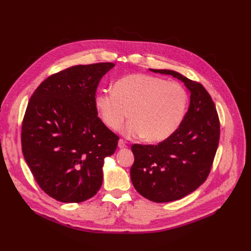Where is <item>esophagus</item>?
<instances>
[{
    "instance_id": "esophagus-1",
    "label": "esophagus",
    "mask_w": 251,
    "mask_h": 251,
    "mask_svg": "<svg viewBox=\"0 0 251 251\" xmlns=\"http://www.w3.org/2000/svg\"><path fill=\"white\" fill-rule=\"evenodd\" d=\"M126 147H127L126 143L124 140H119L118 141V148H126Z\"/></svg>"
}]
</instances>
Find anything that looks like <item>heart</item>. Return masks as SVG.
<instances>
[{
    "mask_svg": "<svg viewBox=\"0 0 251 251\" xmlns=\"http://www.w3.org/2000/svg\"><path fill=\"white\" fill-rule=\"evenodd\" d=\"M112 90L95 95V108L111 129L122 126L128 111L130 121L122 128L127 138L163 142L176 133L187 113L189 95L178 82L134 74L116 80Z\"/></svg>",
    "mask_w": 251,
    "mask_h": 251,
    "instance_id": "heart-1",
    "label": "heart"
}]
</instances>
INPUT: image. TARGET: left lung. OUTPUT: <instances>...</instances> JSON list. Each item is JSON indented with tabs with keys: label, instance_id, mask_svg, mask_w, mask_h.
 Listing matches in <instances>:
<instances>
[{
	"label": "left lung",
	"instance_id": "8db88e82",
	"mask_svg": "<svg viewBox=\"0 0 251 251\" xmlns=\"http://www.w3.org/2000/svg\"><path fill=\"white\" fill-rule=\"evenodd\" d=\"M180 79L190 92V105L176 133L158 145L132 146L135 156L130 180L153 202H171L192 193L210 172L220 140V121L208 92L170 69H149Z\"/></svg>",
	"mask_w": 251,
	"mask_h": 251
}]
</instances>
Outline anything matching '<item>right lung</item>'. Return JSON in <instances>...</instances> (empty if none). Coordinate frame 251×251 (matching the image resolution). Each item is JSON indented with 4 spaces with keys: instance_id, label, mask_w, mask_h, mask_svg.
Instances as JSON below:
<instances>
[{
    "instance_id": "1",
    "label": "right lung",
    "mask_w": 251,
    "mask_h": 251,
    "mask_svg": "<svg viewBox=\"0 0 251 251\" xmlns=\"http://www.w3.org/2000/svg\"><path fill=\"white\" fill-rule=\"evenodd\" d=\"M114 63L75 65L45 79L34 91L22 123V153L35 181L52 198L90 199L103 182L104 158L118 137L97 116L94 97Z\"/></svg>"
}]
</instances>
